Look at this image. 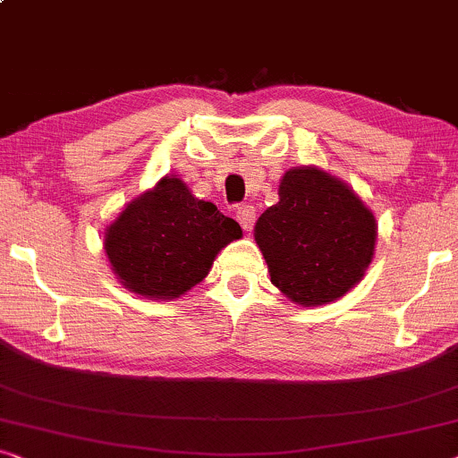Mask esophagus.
<instances>
[{
  "label": "esophagus",
  "instance_id": "esophagus-1",
  "mask_svg": "<svg viewBox=\"0 0 458 458\" xmlns=\"http://www.w3.org/2000/svg\"><path fill=\"white\" fill-rule=\"evenodd\" d=\"M236 220H238V224H241L244 232L253 230L255 220H257V214H255L253 205H241V208L236 209Z\"/></svg>",
  "mask_w": 458,
  "mask_h": 458
}]
</instances>
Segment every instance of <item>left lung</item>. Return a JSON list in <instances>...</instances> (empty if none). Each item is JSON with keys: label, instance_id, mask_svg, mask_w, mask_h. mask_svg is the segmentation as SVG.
I'll return each mask as SVG.
<instances>
[{"label": "left lung", "instance_id": "8db88e82", "mask_svg": "<svg viewBox=\"0 0 458 458\" xmlns=\"http://www.w3.org/2000/svg\"><path fill=\"white\" fill-rule=\"evenodd\" d=\"M278 197L255 224L272 284L301 307L338 301L373 259L376 216L344 180L318 165L291 167Z\"/></svg>", "mask_w": 458, "mask_h": 458}]
</instances>
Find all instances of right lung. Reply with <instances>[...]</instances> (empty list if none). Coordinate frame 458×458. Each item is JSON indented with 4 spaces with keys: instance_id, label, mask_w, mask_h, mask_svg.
I'll return each mask as SVG.
<instances>
[{
    "instance_id": "right-lung-1",
    "label": "right lung",
    "mask_w": 458,
    "mask_h": 458,
    "mask_svg": "<svg viewBox=\"0 0 458 458\" xmlns=\"http://www.w3.org/2000/svg\"><path fill=\"white\" fill-rule=\"evenodd\" d=\"M241 236V226L192 195L184 180L164 176L122 208L103 232V249L122 286L172 301L199 284L217 253Z\"/></svg>"
}]
</instances>
